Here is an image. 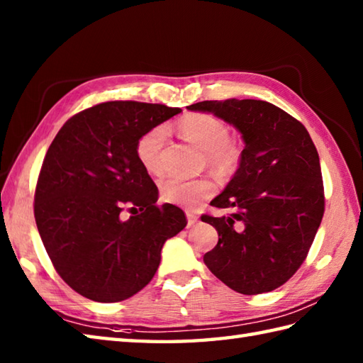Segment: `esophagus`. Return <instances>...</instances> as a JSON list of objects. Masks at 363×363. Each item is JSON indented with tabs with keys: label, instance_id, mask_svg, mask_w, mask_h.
<instances>
[{
	"label": "esophagus",
	"instance_id": "1",
	"mask_svg": "<svg viewBox=\"0 0 363 363\" xmlns=\"http://www.w3.org/2000/svg\"><path fill=\"white\" fill-rule=\"evenodd\" d=\"M186 215H187V225H189V226H194L195 223L198 221V215H196V212H194V211H187V212H186Z\"/></svg>",
	"mask_w": 363,
	"mask_h": 363
}]
</instances>
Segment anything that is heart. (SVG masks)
<instances>
[{
  "label": "heart",
  "instance_id": "obj_1",
  "mask_svg": "<svg viewBox=\"0 0 363 363\" xmlns=\"http://www.w3.org/2000/svg\"><path fill=\"white\" fill-rule=\"evenodd\" d=\"M177 133L190 143L204 151V165L223 177L233 176L242 165L243 146L230 137V129L225 120L211 113H187L177 121ZM167 129L154 126L137 138L135 156L150 174L162 173V151H164ZM217 184L211 177L181 179L167 177L160 182V195L168 203L195 207L209 199Z\"/></svg>",
  "mask_w": 363,
  "mask_h": 363
}]
</instances>
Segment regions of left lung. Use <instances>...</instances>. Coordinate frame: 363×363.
<instances>
[{"instance_id":"8db88e82","label":"left lung","mask_w":363,"mask_h":363,"mask_svg":"<svg viewBox=\"0 0 363 363\" xmlns=\"http://www.w3.org/2000/svg\"><path fill=\"white\" fill-rule=\"evenodd\" d=\"M189 109L233 123L245 140L240 168L211 203L229 213L201 215L218 230L204 264L243 295L281 287L303 265L325 213L320 157L309 133L260 99L201 101Z\"/></svg>"}]
</instances>
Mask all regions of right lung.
I'll list each match as a JSON object with an SVG mask.
<instances>
[{
    "label": "right lung",
    "mask_w": 363,
    "mask_h": 363,
    "mask_svg": "<svg viewBox=\"0 0 363 363\" xmlns=\"http://www.w3.org/2000/svg\"><path fill=\"white\" fill-rule=\"evenodd\" d=\"M179 112L99 103L68 118L46 151L37 229L54 269L84 298L118 303L135 295L157 272L162 246L186 228L182 209L157 204L156 184L135 156L137 138Z\"/></svg>",
    "instance_id": "right-lung-1"
}]
</instances>
